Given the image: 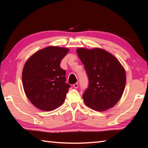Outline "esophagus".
<instances>
[{"instance_id": "esophagus-1", "label": "esophagus", "mask_w": 148, "mask_h": 148, "mask_svg": "<svg viewBox=\"0 0 148 148\" xmlns=\"http://www.w3.org/2000/svg\"><path fill=\"white\" fill-rule=\"evenodd\" d=\"M73 86L74 88H77L78 87V83H75L74 84H73Z\"/></svg>"}]
</instances>
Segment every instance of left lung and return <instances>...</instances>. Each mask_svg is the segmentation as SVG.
<instances>
[{"instance_id":"1","label":"left lung","mask_w":148,"mask_h":148,"mask_svg":"<svg viewBox=\"0 0 148 148\" xmlns=\"http://www.w3.org/2000/svg\"><path fill=\"white\" fill-rule=\"evenodd\" d=\"M78 56L89 79L83 99L86 106L97 111L114 106L123 93L126 73L117 58L100 48H77Z\"/></svg>"}]
</instances>
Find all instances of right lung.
Masks as SVG:
<instances>
[{"instance_id":"right-lung-1","label":"right lung","mask_w":148,"mask_h":148,"mask_svg":"<svg viewBox=\"0 0 148 148\" xmlns=\"http://www.w3.org/2000/svg\"><path fill=\"white\" fill-rule=\"evenodd\" d=\"M69 49L48 46L27 60L22 72V83L27 98L42 111H53L65 101L71 87L65 83V71L60 62Z\"/></svg>"}]
</instances>
